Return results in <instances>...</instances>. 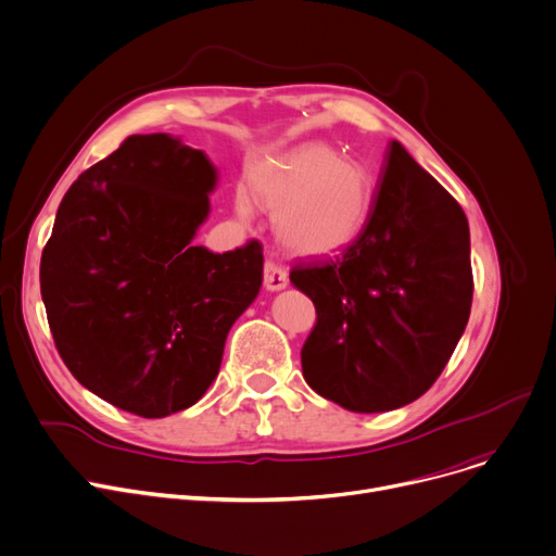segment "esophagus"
<instances>
[{
	"label": "esophagus",
	"mask_w": 556,
	"mask_h": 556,
	"mask_svg": "<svg viewBox=\"0 0 556 556\" xmlns=\"http://www.w3.org/2000/svg\"><path fill=\"white\" fill-rule=\"evenodd\" d=\"M287 282H289L287 271L280 265H276V263H271V260H269V263L265 265V287L269 291H280V289L287 287Z\"/></svg>",
	"instance_id": "1"
}]
</instances>
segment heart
<instances>
[{"label":"heart","instance_id":"b5f03b06","mask_svg":"<svg viewBox=\"0 0 556 556\" xmlns=\"http://www.w3.org/2000/svg\"><path fill=\"white\" fill-rule=\"evenodd\" d=\"M253 202L274 211L280 240L296 253H334L366 228L372 186L358 163L332 148L309 143L265 161L236 192V213L253 215Z\"/></svg>","mask_w":556,"mask_h":556}]
</instances>
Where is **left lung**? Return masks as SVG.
I'll list each match as a JSON object with an SVG mask.
<instances>
[{"label":"left lung","instance_id":"1","mask_svg":"<svg viewBox=\"0 0 556 556\" xmlns=\"http://www.w3.org/2000/svg\"><path fill=\"white\" fill-rule=\"evenodd\" d=\"M469 251L460 204L400 141L390 143L362 236L289 274L316 307L301 350L309 388L354 413L393 410L427 393L467 328Z\"/></svg>","mask_w":556,"mask_h":556}]
</instances>
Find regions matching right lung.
I'll return each instance as SVG.
<instances>
[{"label":"right lung","instance_id":"obj_1","mask_svg":"<svg viewBox=\"0 0 556 556\" xmlns=\"http://www.w3.org/2000/svg\"><path fill=\"white\" fill-rule=\"evenodd\" d=\"M217 168L170 135L127 137L62 198L40 289L64 366L141 417L200 402L263 285V247H194Z\"/></svg>","mask_w":556,"mask_h":556}]
</instances>
